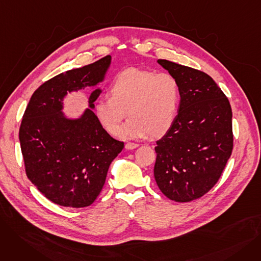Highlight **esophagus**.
<instances>
[{
	"label": "esophagus",
	"mask_w": 261,
	"mask_h": 261,
	"mask_svg": "<svg viewBox=\"0 0 261 261\" xmlns=\"http://www.w3.org/2000/svg\"><path fill=\"white\" fill-rule=\"evenodd\" d=\"M140 145L139 144H136V143H127L126 144V149H128V150H132V149H135V148H138Z\"/></svg>",
	"instance_id": "esophagus-1"
}]
</instances>
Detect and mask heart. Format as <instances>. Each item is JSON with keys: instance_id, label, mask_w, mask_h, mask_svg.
I'll return each instance as SVG.
<instances>
[{"instance_id": "obj_1", "label": "heart", "mask_w": 261, "mask_h": 261, "mask_svg": "<svg viewBox=\"0 0 261 261\" xmlns=\"http://www.w3.org/2000/svg\"><path fill=\"white\" fill-rule=\"evenodd\" d=\"M179 97L173 76L127 68L113 79L109 98L96 101L95 114L109 133L116 135L127 111L130 118L119 133L123 140L159 136L172 125Z\"/></svg>"}]
</instances>
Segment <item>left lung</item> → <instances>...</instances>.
Wrapping results in <instances>:
<instances>
[{
	"instance_id": "1",
	"label": "left lung",
	"mask_w": 261,
	"mask_h": 261,
	"mask_svg": "<svg viewBox=\"0 0 261 261\" xmlns=\"http://www.w3.org/2000/svg\"><path fill=\"white\" fill-rule=\"evenodd\" d=\"M158 62L176 79L181 100L171 127L156 142L154 179L168 199L190 202L215 186L231 154V108L210 75Z\"/></svg>"
}]
</instances>
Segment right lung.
<instances>
[{
    "label": "right lung",
    "mask_w": 261,
    "mask_h": 261,
    "mask_svg": "<svg viewBox=\"0 0 261 261\" xmlns=\"http://www.w3.org/2000/svg\"><path fill=\"white\" fill-rule=\"evenodd\" d=\"M111 56L61 73L41 85L26 107L19 139L25 172L44 197L65 207H87L98 197L110 164L123 149L93 112L101 93L94 90L78 119L62 113L67 92L95 87L105 78Z\"/></svg>",
    "instance_id": "add662e5"
}]
</instances>
